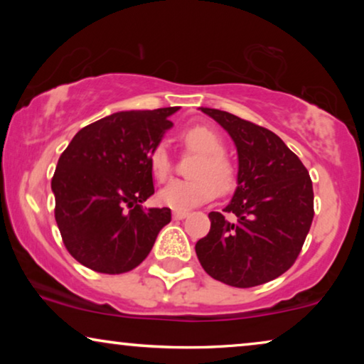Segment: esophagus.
Masks as SVG:
<instances>
[{
    "label": "esophagus",
    "mask_w": 364,
    "mask_h": 364,
    "mask_svg": "<svg viewBox=\"0 0 364 364\" xmlns=\"http://www.w3.org/2000/svg\"><path fill=\"white\" fill-rule=\"evenodd\" d=\"M188 215V212L186 210H173L172 212V217L176 218V220H182V218H186Z\"/></svg>",
    "instance_id": "1"
}]
</instances>
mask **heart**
<instances>
[{"mask_svg": "<svg viewBox=\"0 0 364 364\" xmlns=\"http://www.w3.org/2000/svg\"><path fill=\"white\" fill-rule=\"evenodd\" d=\"M183 142L193 152L200 154L192 168L191 181H171L157 193V200L173 210H188L215 197L218 191H228L233 183V168L223 156L220 136L210 127L192 126L183 132ZM154 177L162 181L171 172V159L164 144L151 154Z\"/></svg>", "mask_w": 364, "mask_h": 364, "instance_id": "1", "label": "heart"}]
</instances>
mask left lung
<instances>
[{
	"label": "left lung",
	"instance_id": "1",
	"mask_svg": "<svg viewBox=\"0 0 364 364\" xmlns=\"http://www.w3.org/2000/svg\"><path fill=\"white\" fill-rule=\"evenodd\" d=\"M228 132L237 149V188L210 212V232L196 243L198 262L225 285L250 288L275 280L295 263L313 220L310 173L277 134L230 112L200 107Z\"/></svg>",
	"mask_w": 364,
	"mask_h": 364
}]
</instances>
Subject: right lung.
Instances as JSON below:
<instances>
[{
	"label": "right lung",
	"mask_w": 364,
	"mask_h": 364,
	"mask_svg": "<svg viewBox=\"0 0 364 364\" xmlns=\"http://www.w3.org/2000/svg\"><path fill=\"white\" fill-rule=\"evenodd\" d=\"M178 107L121 111L82 127L59 157L51 188L68 252L99 273L146 260L171 208L142 205L154 193L151 154Z\"/></svg>",
	"instance_id": "obj_1"
}]
</instances>
